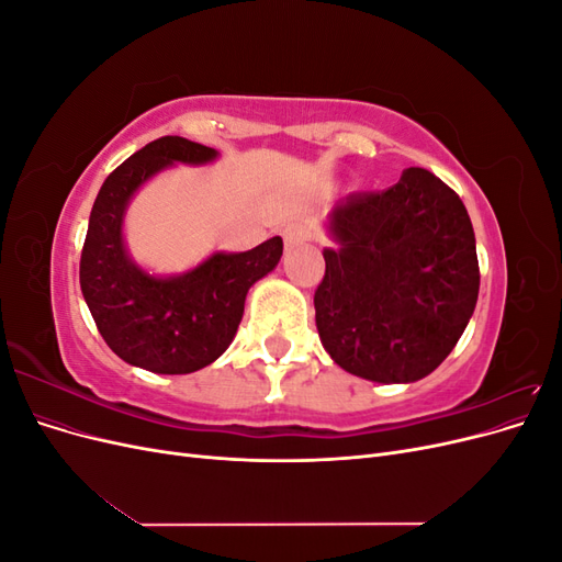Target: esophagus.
Masks as SVG:
<instances>
[{
  "instance_id": "34e87169",
  "label": "esophagus",
  "mask_w": 562,
  "mask_h": 562,
  "mask_svg": "<svg viewBox=\"0 0 562 562\" xmlns=\"http://www.w3.org/2000/svg\"><path fill=\"white\" fill-rule=\"evenodd\" d=\"M307 239H312V227H310V225L293 223V225H288V227L283 229V241H285L288 246H297V244L307 241Z\"/></svg>"
}]
</instances>
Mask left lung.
<instances>
[{"instance_id":"8db88e82","label":"left lung","mask_w":562,"mask_h":562,"mask_svg":"<svg viewBox=\"0 0 562 562\" xmlns=\"http://www.w3.org/2000/svg\"><path fill=\"white\" fill-rule=\"evenodd\" d=\"M339 250H323L316 328L356 378H427L462 337L481 288L469 213L427 168L382 192L349 194L330 213Z\"/></svg>"}]
</instances>
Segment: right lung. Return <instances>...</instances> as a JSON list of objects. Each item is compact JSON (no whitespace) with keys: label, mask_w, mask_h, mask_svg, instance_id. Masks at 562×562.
<instances>
[{"label":"right lung","mask_w":562,"mask_h":562,"mask_svg":"<svg viewBox=\"0 0 562 562\" xmlns=\"http://www.w3.org/2000/svg\"><path fill=\"white\" fill-rule=\"evenodd\" d=\"M215 149L164 135L116 166L95 196L79 283L108 347L131 366L161 375H187L223 353L239 328L248 288L277 267L274 236L246 252H217L176 279H155L135 267L122 244L131 194L173 161L203 164Z\"/></svg>","instance_id":"right-lung-1"}]
</instances>
